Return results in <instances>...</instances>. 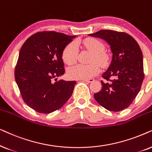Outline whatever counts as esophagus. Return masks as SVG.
Segmentation results:
<instances>
[{
  "mask_svg": "<svg viewBox=\"0 0 152 152\" xmlns=\"http://www.w3.org/2000/svg\"><path fill=\"white\" fill-rule=\"evenodd\" d=\"M82 80H83V81L87 83H92L94 81V79H93V78H89V79H83Z\"/></svg>",
  "mask_w": 152,
  "mask_h": 152,
  "instance_id": "obj_1",
  "label": "esophagus"
}]
</instances>
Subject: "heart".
Returning a JSON list of instances; mask_svg holds the SVG:
<instances>
[{
	"mask_svg": "<svg viewBox=\"0 0 152 152\" xmlns=\"http://www.w3.org/2000/svg\"><path fill=\"white\" fill-rule=\"evenodd\" d=\"M82 45L92 53L90 64H78L69 69L67 74L72 79H88L96 76L100 72V67L104 68L110 64V58L108 53L104 51L105 45L102 41L96 38H88L82 42ZM78 48L76 44L72 42L66 46L62 53V59L67 64H72L76 61ZM97 62L98 64L96 63Z\"/></svg>",
	"mask_w": 152,
	"mask_h": 152,
	"instance_id": "heart-1",
	"label": "heart"
}]
</instances>
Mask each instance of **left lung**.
<instances>
[{
	"label": "left lung",
	"instance_id": "left-lung-1",
	"mask_svg": "<svg viewBox=\"0 0 152 152\" xmlns=\"http://www.w3.org/2000/svg\"><path fill=\"white\" fill-rule=\"evenodd\" d=\"M89 35L106 40L113 53L111 64L102 75V90L94 94L95 100L110 111L124 110L133 103L144 79L142 50L134 38L124 32L101 30Z\"/></svg>",
	"mask_w": 152,
	"mask_h": 152
}]
</instances>
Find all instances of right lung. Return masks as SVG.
Segmentation results:
<instances>
[{"label": "right lung", "instance_id": "1", "mask_svg": "<svg viewBox=\"0 0 152 152\" xmlns=\"http://www.w3.org/2000/svg\"><path fill=\"white\" fill-rule=\"evenodd\" d=\"M75 37L55 31L38 32L21 46L15 80L24 102L38 113L54 112L72 96L76 82L57 81L56 77L65 72L62 53Z\"/></svg>", "mask_w": 152, "mask_h": 152}]
</instances>
